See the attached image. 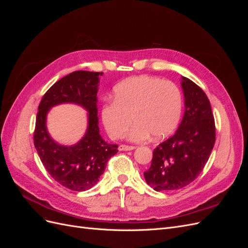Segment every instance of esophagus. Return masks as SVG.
Returning <instances> with one entry per match:
<instances>
[{
	"mask_svg": "<svg viewBox=\"0 0 248 248\" xmlns=\"http://www.w3.org/2000/svg\"><path fill=\"white\" fill-rule=\"evenodd\" d=\"M136 149V147L133 146H127V145H120L119 150L120 151H131V150Z\"/></svg>",
	"mask_w": 248,
	"mask_h": 248,
	"instance_id": "obj_1",
	"label": "esophagus"
}]
</instances>
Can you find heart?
<instances>
[{
    "label": "heart",
    "instance_id": "1",
    "mask_svg": "<svg viewBox=\"0 0 248 248\" xmlns=\"http://www.w3.org/2000/svg\"><path fill=\"white\" fill-rule=\"evenodd\" d=\"M182 108V93L174 82L142 76L115 87L114 100L102 104L101 120L112 139L122 138L133 120L129 140L145 141L150 134L160 140L177 128Z\"/></svg>",
    "mask_w": 248,
    "mask_h": 248
}]
</instances>
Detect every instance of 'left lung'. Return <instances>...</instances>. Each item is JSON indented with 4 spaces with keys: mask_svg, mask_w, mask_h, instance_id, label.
I'll return each mask as SVG.
<instances>
[{
    "mask_svg": "<svg viewBox=\"0 0 248 248\" xmlns=\"http://www.w3.org/2000/svg\"><path fill=\"white\" fill-rule=\"evenodd\" d=\"M185 111L174 136L157 146L151 167L144 172L156 191L183 188L198 178L215 144V122L205 92L182 78Z\"/></svg>",
    "mask_w": 248,
    "mask_h": 248,
    "instance_id": "8db88e82",
    "label": "left lung"
}]
</instances>
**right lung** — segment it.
Masks as SVG:
<instances>
[{"instance_id":"add662e5","label":"right lung","mask_w":248,"mask_h":248,"mask_svg":"<svg viewBox=\"0 0 248 248\" xmlns=\"http://www.w3.org/2000/svg\"><path fill=\"white\" fill-rule=\"evenodd\" d=\"M102 72L78 70L52 85L42 97L36 117L34 145L48 174L59 184L73 191H85L99 181L118 146L108 144L99 134L97 92ZM61 103H76L89 112L86 134L73 146L59 145L46 129V115L50 107Z\"/></svg>"}]
</instances>
